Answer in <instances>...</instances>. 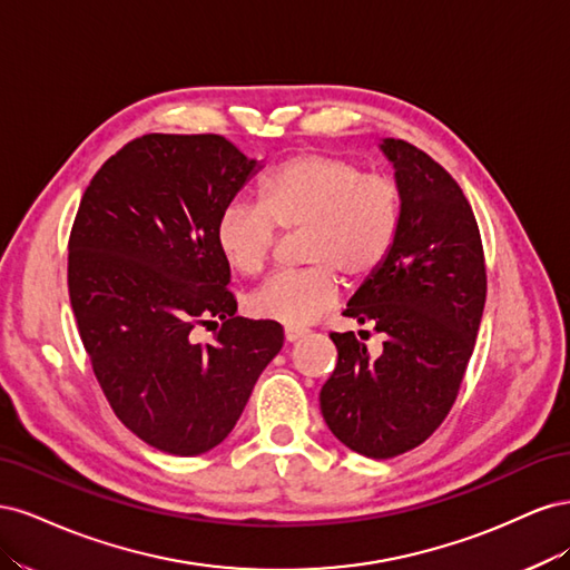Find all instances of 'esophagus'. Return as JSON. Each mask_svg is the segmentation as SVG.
<instances>
[{"instance_id":"1","label":"esophagus","mask_w":570,"mask_h":570,"mask_svg":"<svg viewBox=\"0 0 570 570\" xmlns=\"http://www.w3.org/2000/svg\"><path fill=\"white\" fill-rule=\"evenodd\" d=\"M308 335V327H299V325H285V340L287 342H297L302 337Z\"/></svg>"}]
</instances>
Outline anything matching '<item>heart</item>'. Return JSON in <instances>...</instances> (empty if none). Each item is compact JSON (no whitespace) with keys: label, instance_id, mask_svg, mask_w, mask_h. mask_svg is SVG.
Here are the masks:
<instances>
[{"label":"heart","instance_id":"heart-1","mask_svg":"<svg viewBox=\"0 0 570 570\" xmlns=\"http://www.w3.org/2000/svg\"><path fill=\"white\" fill-rule=\"evenodd\" d=\"M402 218L396 178L342 154L304 151L268 170L258 202L223 206L214 237L226 264L254 278L271 264L281 230H302L299 256L308 266L273 275L249 297L252 314L302 327L340 302L342 274L361 285L385 266Z\"/></svg>","mask_w":570,"mask_h":570}]
</instances>
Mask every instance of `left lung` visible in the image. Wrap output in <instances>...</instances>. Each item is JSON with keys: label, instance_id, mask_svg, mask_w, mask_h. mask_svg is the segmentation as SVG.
I'll return each mask as SVG.
<instances>
[{"label": "left lung", "instance_id": "8db88e82", "mask_svg": "<svg viewBox=\"0 0 570 570\" xmlns=\"http://www.w3.org/2000/svg\"><path fill=\"white\" fill-rule=\"evenodd\" d=\"M381 147L404 195L402 230L342 316L373 323L385 342L373 356L368 333H331L337 366L321 387V413L356 454L392 459L425 442L454 406L485 308L488 271L459 183L404 140Z\"/></svg>", "mask_w": 570, "mask_h": 570}]
</instances>
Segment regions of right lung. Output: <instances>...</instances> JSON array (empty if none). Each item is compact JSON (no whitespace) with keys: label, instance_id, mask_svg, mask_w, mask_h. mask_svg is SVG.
I'll return each mask as SVG.
<instances>
[{"label":"right lung","instance_id":"1","mask_svg":"<svg viewBox=\"0 0 570 570\" xmlns=\"http://www.w3.org/2000/svg\"><path fill=\"white\" fill-rule=\"evenodd\" d=\"M223 135L135 137L105 161L68 237V297L118 421L176 456L230 435L283 347L275 321L235 316L216 218L254 174ZM199 324L215 325L197 343Z\"/></svg>","mask_w":570,"mask_h":570}]
</instances>
